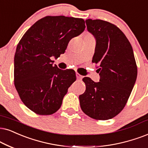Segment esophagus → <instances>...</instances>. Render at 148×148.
<instances>
[{"mask_svg": "<svg viewBox=\"0 0 148 148\" xmlns=\"http://www.w3.org/2000/svg\"><path fill=\"white\" fill-rule=\"evenodd\" d=\"M76 78H77V79L79 80H82V78H83V76L80 75V74H78V72L76 73Z\"/></svg>", "mask_w": 148, "mask_h": 148, "instance_id": "34e87169", "label": "esophagus"}]
</instances>
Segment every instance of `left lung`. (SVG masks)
Instances as JSON below:
<instances>
[{
  "mask_svg": "<svg viewBox=\"0 0 148 148\" xmlns=\"http://www.w3.org/2000/svg\"><path fill=\"white\" fill-rule=\"evenodd\" d=\"M89 32L96 46L92 62L98 65L100 79L95 83L83 78L85 91L79 96L80 105L86 115L97 120L117 115L126 106L137 76L133 50L124 33L115 24L102 20H86Z\"/></svg>",
  "mask_w": 148,
  "mask_h": 148,
  "instance_id": "8db88e82",
  "label": "left lung"
}]
</instances>
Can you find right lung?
<instances>
[{
  "label": "right lung",
  "mask_w": 148,
  "mask_h": 148,
  "mask_svg": "<svg viewBox=\"0 0 148 148\" xmlns=\"http://www.w3.org/2000/svg\"><path fill=\"white\" fill-rule=\"evenodd\" d=\"M85 29L82 18L46 16L24 33L14 57V85L24 105L36 114L48 115L61 107L68 88L76 79L73 70L52 63L69 42Z\"/></svg>",
  "instance_id": "1"
}]
</instances>
